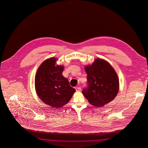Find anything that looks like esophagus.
<instances>
[{"mask_svg": "<svg viewBox=\"0 0 148 148\" xmlns=\"http://www.w3.org/2000/svg\"><path fill=\"white\" fill-rule=\"evenodd\" d=\"M77 92H80L81 91V88L80 86H77L75 88Z\"/></svg>", "mask_w": 148, "mask_h": 148, "instance_id": "1", "label": "esophagus"}]
</instances>
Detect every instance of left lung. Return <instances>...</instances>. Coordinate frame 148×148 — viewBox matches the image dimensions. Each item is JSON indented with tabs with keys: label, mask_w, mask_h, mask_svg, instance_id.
I'll list each match as a JSON object with an SVG mask.
<instances>
[{
	"label": "left lung",
	"mask_w": 148,
	"mask_h": 148,
	"mask_svg": "<svg viewBox=\"0 0 148 148\" xmlns=\"http://www.w3.org/2000/svg\"><path fill=\"white\" fill-rule=\"evenodd\" d=\"M85 70L88 86L82 92L89 103L101 107L114 100L119 91V82L111 65L97 58L91 65L86 66Z\"/></svg>",
	"instance_id": "left-lung-1"
}]
</instances>
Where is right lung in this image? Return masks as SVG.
Returning <instances> with one entry per match:
<instances>
[{
	"mask_svg": "<svg viewBox=\"0 0 148 148\" xmlns=\"http://www.w3.org/2000/svg\"><path fill=\"white\" fill-rule=\"evenodd\" d=\"M56 61L55 58L45 60L39 67L35 78L38 96L46 104L54 108L66 104L75 92L62 75L63 66H56Z\"/></svg>",
	"mask_w": 148,
	"mask_h": 148,
	"instance_id": "obj_1",
	"label": "right lung"
}]
</instances>
